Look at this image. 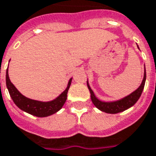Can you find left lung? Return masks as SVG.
Segmentation results:
<instances>
[{"label":"left lung","instance_id":"8db88e82","mask_svg":"<svg viewBox=\"0 0 156 156\" xmlns=\"http://www.w3.org/2000/svg\"><path fill=\"white\" fill-rule=\"evenodd\" d=\"M138 48V46H137ZM139 49V48H138ZM146 67H145V72H144V78L143 81L140 84V86L137 88L136 90H134L133 92H131L129 95H127L124 98H121L119 100H116V101H101L100 99H98L96 97V95L94 94L93 90H91V88L87 80V86L90 93V99L92 103L94 104V106L99 108L100 110L106 112L108 114H117L119 112H122L124 110H126L127 108H131L133 105L136 104V102L138 101V99L140 98L143 90L145 87V83H146Z\"/></svg>","mask_w":156,"mask_h":156}]
</instances>
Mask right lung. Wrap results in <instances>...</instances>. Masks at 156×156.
Returning <instances> with one entry per match:
<instances>
[{
  "label": "right lung",
  "instance_id": "right-lung-1",
  "mask_svg": "<svg viewBox=\"0 0 156 156\" xmlns=\"http://www.w3.org/2000/svg\"><path fill=\"white\" fill-rule=\"evenodd\" d=\"M72 79L73 78L69 80L66 89L58 97L49 101H41L29 99L26 96H24L23 94H21L19 91V90L10 82L8 68L6 72V86H7V89L9 90V93L13 102L21 110L29 114H31L33 116L39 117V118H45V117L51 116L62 108L67 99V92L72 83Z\"/></svg>",
  "mask_w": 156,
  "mask_h": 156
}]
</instances>
